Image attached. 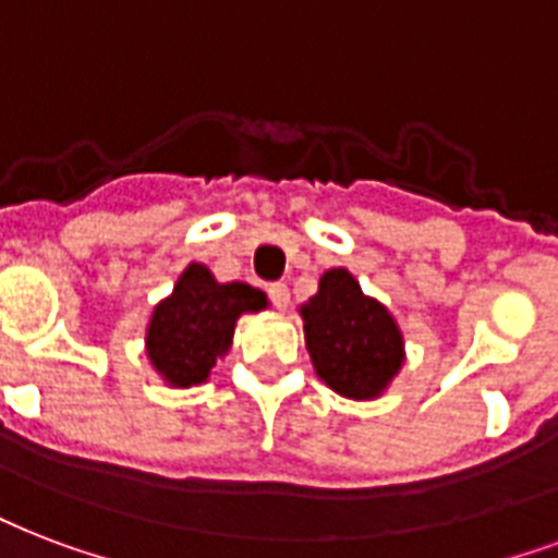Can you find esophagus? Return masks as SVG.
<instances>
[{
	"label": "esophagus",
	"instance_id": "1",
	"mask_svg": "<svg viewBox=\"0 0 558 558\" xmlns=\"http://www.w3.org/2000/svg\"><path fill=\"white\" fill-rule=\"evenodd\" d=\"M269 298H271V304H275V307L287 310L289 307V287H287V283H271Z\"/></svg>",
	"mask_w": 558,
	"mask_h": 558
}]
</instances>
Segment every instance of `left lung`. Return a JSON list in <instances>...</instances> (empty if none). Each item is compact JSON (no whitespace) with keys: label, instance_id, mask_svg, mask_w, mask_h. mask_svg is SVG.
Wrapping results in <instances>:
<instances>
[{"label":"left lung","instance_id":"8db88e82","mask_svg":"<svg viewBox=\"0 0 558 558\" xmlns=\"http://www.w3.org/2000/svg\"><path fill=\"white\" fill-rule=\"evenodd\" d=\"M318 380L351 401H377L407 363L403 333L389 307L365 295L342 266L318 278V292L298 307Z\"/></svg>","mask_w":558,"mask_h":558}]
</instances>
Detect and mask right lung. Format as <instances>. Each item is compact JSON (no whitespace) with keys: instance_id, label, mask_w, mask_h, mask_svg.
I'll return each instance as SVG.
<instances>
[{"instance_id":"obj_1","label":"right lung","mask_w":558,"mask_h":558,"mask_svg":"<svg viewBox=\"0 0 558 558\" xmlns=\"http://www.w3.org/2000/svg\"><path fill=\"white\" fill-rule=\"evenodd\" d=\"M266 307L263 289L242 280L219 283L204 263H190L148 316V363L169 389L204 386L216 360L231 351L236 322Z\"/></svg>"}]
</instances>
